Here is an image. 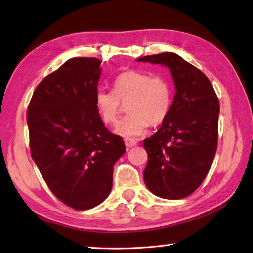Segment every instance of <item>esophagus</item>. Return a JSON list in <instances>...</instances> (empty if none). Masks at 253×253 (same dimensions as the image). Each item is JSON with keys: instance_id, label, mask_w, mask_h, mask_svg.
I'll use <instances>...</instances> for the list:
<instances>
[{"instance_id": "obj_1", "label": "esophagus", "mask_w": 253, "mask_h": 253, "mask_svg": "<svg viewBox=\"0 0 253 253\" xmlns=\"http://www.w3.org/2000/svg\"><path fill=\"white\" fill-rule=\"evenodd\" d=\"M125 144H126V146L127 147V149H130V147L135 146L137 144V142L135 140L128 139V137H126V139H125Z\"/></svg>"}]
</instances>
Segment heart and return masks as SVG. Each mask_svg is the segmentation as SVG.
Segmentation results:
<instances>
[{"instance_id": "obj_1", "label": "heart", "mask_w": 253, "mask_h": 253, "mask_svg": "<svg viewBox=\"0 0 253 253\" xmlns=\"http://www.w3.org/2000/svg\"><path fill=\"white\" fill-rule=\"evenodd\" d=\"M113 90L99 89L94 104L106 123L116 122L122 103L130 100L126 118L118 123L116 132L122 136H139L150 125H159L169 116L173 102V89L169 79L146 71L126 70L113 82Z\"/></svg>"}]
</instances>
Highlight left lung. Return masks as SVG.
I'll return each mask as SVG.
<instances>
[{"mask_svg": "<svg viewBox=\"0 0 253 253\" xmlns=\"http://www.w3.org/2000/svg\"><path fill=\"white\" fill-rule=\"evenodd\" d=\"M136 60L166 66L176 90L160 130L143 141L149 155L143 171L144 183L159 197L184 198L201 186L216 154L217 94L206 75L174 52Z\"/></svg>", "mask_w": 253, "mask_h": 253, "instance_id": "8db88e82", "label": "left lung"}]
</instances>
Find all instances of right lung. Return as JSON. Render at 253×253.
Wrapping results in <instances>:
<instances>
[{
    "label": "right lung",
    "mask_w": 253,
    "mask_h": 253,
    "mask_svg": "<svg viewBox=\"0 0 253 253\" xmlns=\"http://www.w3.org/2000/svg\"><path fill=\"white\" fill-rule=\"evenodd\" d=\"M100 64L92 57L67 60L42 80L27 109L32 159L51 193L76 211L109 196L113 165L126 152L94 104Z\"/></svg>",
    "instance_id": "1"
}]
</instances>
